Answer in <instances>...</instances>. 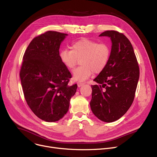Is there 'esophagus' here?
Masks as SVG:
<instances>
[{
    "label": "esophagus",
    "mask_w": 157,
    "mask_h": 157,
    "mask_svg": "<svg viewBox=\"0 0 157 157\" xmlns=\"http://www.w3.org/2000/svg\"><path fill=\"white\" fill-rule=\"evenodd\" d=\"M84 84H85L84 83H78V87H81V86H83Z\"/></svg>",
    "instance_id": "obj_1"
}]
</instances>
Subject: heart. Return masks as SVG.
Masks as SVG:
<instances>
[{"label": "heart", "mask_w": 157, "mask_h": 157, "mask_svg": "<svg viewBox=\"0 0 157 157\" xmlns=\"http://www.w3.org/2000/svg\"><path fill=\"white\" fill-rule=\"evenodd\" d=\"M111 55V46L107 43L82 38L74 41L71 49L65 48L60 52V58L65 67L72 70L79 63L81 66L73 72L77 81L87 79L94 73L102 72L108 66Z\"/></svg>", "instance_id": "b5f03b06"}]
</instances>
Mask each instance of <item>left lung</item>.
I'll return each instance as SVG.
<instances>
[{
    "mask_svg": "<svg viewBox=\"0 0 157 157\" xmlns=\"http://www.w3.org/2000/svg\"><path fill=\"white\" fill-rule=\"evenodd\" d=\"M99 36L112 41L107 67L94 79L90 108L98 119L113 122L124 115L132 104L139 78V67L131 43L122 33L106 30Z\"/></svg>",
    "mask_w": 157,
    "mask_h": 157,
    "instance_id": "left-lung-1",
    "label": "left lung"
}]
</instances>
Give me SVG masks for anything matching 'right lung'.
I'll use <instances>...</instances> for the list:
<instances>
[{"label": "right lung", "instance_id": "1", "mask_svg": "<svg viewBox=\"0 0 157 157\" xmlns=\"http://www.w3.org/2000/svg\"><path fill=\"white\" fill-rule=\"evenodd\" d=\"M67 34L47 31L32 40L25 52L20 72L24 97L36 116L56 121L67 113L77 84L69 86L72 75L60 58Z\"/></svg>", "mask_w": 157, "mask_h": 157}]
</instances>
